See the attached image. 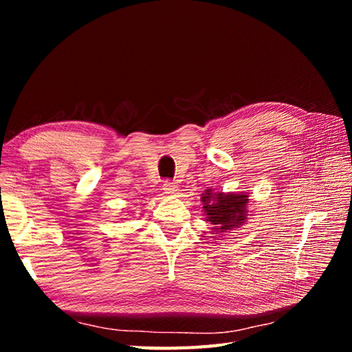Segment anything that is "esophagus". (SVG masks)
<instances>
[{
    "instance_id": "obj_1",
    "label": "esophagus",
    "mask_w": 352,
    "mask_h": 352,
    "mask_svg": "<svg viewBox=\"0 0 352 352\" xmlns=\"http://www.w3.org/2000/svg\"><path fill=\"white\" fill-rule=\"evenodd\" d=\"M163 190H164V193H169V195H172V193H175L178 190V186L175 183L166 180L163 183Z\"/></svg>"
}]
</instances>
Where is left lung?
<instances>
[{
  "mask_svg": "<svg viewBox=\"0 0 352 352\" xmlns=\"http://www.w3.org/2000/svg\"><path fill=\"white\" fill-rule=\"evenodd\" d=\"M206 221L213 226V234H226L230 230L241 227L246 221V206L250 203V195L245 192H213L206 189L201 195Z\"/></svg>",
  "mask_w": 352,
  "mask_h": 352,
  "instance_id": "left-lung-1",
  "label": "left lung"
}]
</instances>
